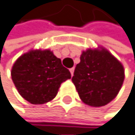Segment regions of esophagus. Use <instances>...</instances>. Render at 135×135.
<instances>
[{"label": "esophagus", "mask_w": 135, "mask_h": 135, "mask_svg": "<svg viewBox=\"0 0 135 135\" xmlns=\"http://www.w3.org/2000/svg\"><path fill=\"white\" fill-rule=\"evenodd\" d=\"M74 67H72V68L70 69V74H71V76H73V73H74Z\"/></svg>", "instance_id": "1"}]
</instances>
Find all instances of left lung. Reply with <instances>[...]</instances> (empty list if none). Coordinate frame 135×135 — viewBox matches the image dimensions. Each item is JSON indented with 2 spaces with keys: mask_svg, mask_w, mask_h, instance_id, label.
<instances>
[{
  "mask_svg": "<svg viewBox=\"0 0 135 135\" xmlns=\"http://www.w3.org/2000/svg\"><path fill=\"white\" fill-rule=\"evenodd\" d=\"M71 80L84 103L101 107L118 94L124 81V69L107 50L89 49L83 51Z\"/></svg>",
  "mask_w": 135,
  "mask_h": 135,
  "instance_id": "8db88e82",
  "label": "left lung"
}]
</instances>
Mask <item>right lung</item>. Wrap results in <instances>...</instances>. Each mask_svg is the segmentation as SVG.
I'll return each instance as SVG.
<instances>
[{"label":"right lung","mask_w":135,"mask_h":135,"mask_svg":"<svg viewBox=\"0 0 135 135\" xmlns=\"http://www.w3.org/2000/svg\"><path fill=\"white\" fill-rule=\"evenodd\" d=\"M20 95L32 104H43L57 95L63 82L70 78L69 70L49 50L31 51L20 56L11 71Z\"/></svg>","instance_id":"1"}]
</instances>
